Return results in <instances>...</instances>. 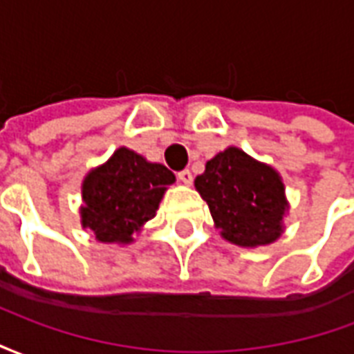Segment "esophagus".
<instances>
[{"instance_id": "esophagus-1", "label": "esophagus", "mask_w": 354, "mask_h": 354, "mask_svg": "<svg viewBox=\"0 0 354 354\" xmlns=\"http://www.w3.org/2000/svg\"><path fill=\"white\" fill-rule=\"evenodd\" d=\"M178 180H180V182H182V184H192L193 182V174L192 172H189V170L187 169H184V170H180V172H178Z\"/></svg>"}]
</instances>
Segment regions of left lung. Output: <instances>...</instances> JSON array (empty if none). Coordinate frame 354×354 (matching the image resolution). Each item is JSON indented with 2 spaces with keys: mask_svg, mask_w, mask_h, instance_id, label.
I'll return each instance as SVG.
<instances>
[{
  "mask_svg": "<svg viewBox=\"0 0 354 354\" xmlns=\"http://www.w3.org/2000/svg\"><path fill=\"white\" fill-rule=\"evenodd\" d=\"M222 237L239 246L273 243L282 233L288 207L281 176L239 147H227L195 178Z\"/></svg>",
  "mask_w": 354,
  "mask_h": 354,
  "instance_id": "left-lung-1",
  "label": "left lung"
}]
</instances>
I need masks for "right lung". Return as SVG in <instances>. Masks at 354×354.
<instances>
[{
    "instance_id": "obj_1",
    "label": "right lung",
    "mask_w": 354,
    "mask_h": 354,
    "mask_svg": "<svg viewBox=\"0 0 354 354\" xmlns=\"http://www.w3.org/2000/svg\"><path fill=\"white\" fill-rule=\"evenodd\" d=\"M174 182L167 167L119 147L106 165L85 178L81 223L102 243H131L132 235L153 218L162 193Z\"/></svg>"
}]
</instances>
